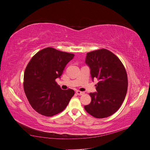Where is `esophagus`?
<instances>
[{
  "label": "esophagus",
  "mask_w": 150,
  "mask_h": 150,
  "mask_svg": "<svg viewBox=\"0 0 150 150\" xmlns=\"http://www.w3.org/2000/svg\"><path fill=\"white\" fill-rule=\"evenodd\" d=\"M76 93L77 95H83L84 94V92H81V91H77L76 92Z\"/></svg>",
  "instance_id": "obj_1"
}]
</instances>
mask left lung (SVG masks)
<instances>
[{
    "mask_svg": "<svg viewBox=\"0 0 150 150\" xmlns=\"http://www.w3.org/2000/svg\"><path fill=\"white\" fill-rule=\"evenodd\" d=\"M86 63L91 68L92 78L99 82L97 92L90 93L91 103L86 111L96 118H104L117 111L124 101L128 87L125 67L119 58L106 49L88 52Z\"/></svg>",
    "mask_w": 150,
    "mask_h": 150,
    "instance_id": "left-lung-1",
    "label": "left lung"
}]
</instances>
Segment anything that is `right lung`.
<instances>
[{
  "label": "right lung",
  "instance_id": "1",
  "mask_svg": "<svg viewBox=\"0 0 150 150\" xmlns=\"http://www.w3.org/2000/svg\"><path fill=\"white\" fill-rule=\"evenodd\" d=\"M74 54L46 47L35 54L24 73L23 88L28 100L37 113L52 116L63 111L74 96V90H62L55 81Z\"/></svg>",
  "mask_w": 150,
  "mask_h": 150
}]
</instances>
